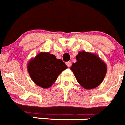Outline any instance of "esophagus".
I'll use <instances>...</instances> for the list:
<instances>
[{"label":"esophagus","instance_id":"esophagus-1","mask_svg":"<svg viewBox=\"0 0 125 125\" xmlns=\"http://www.w3.org/2000/svg\"><path fill=\"white\" fill-rule=\"evenodd\" d=\"M66 65H67V66L68 67H70L71 66V62H67Z\"/></svg>","mask_w":125,"mask_h":125}]
</instances>
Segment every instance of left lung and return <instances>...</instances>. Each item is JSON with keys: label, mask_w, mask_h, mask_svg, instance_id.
Listing matches in <instances>:
<instances>
[{"label": "left lung", "mask_w": 125, "mask_h": 125, "mask_svg": "<svg viewBox=\"0 0 125 125\" xmlns=\"http://www.w3.org/2000/svg\"><path fill=\"white\" fill-rule=\"evenodd\" d=\"M77 62L73 63L71 69L77 82L85 89H92L102 82L107 71L104 62L95 54L79 52L76 56Z\"/></svg>", "instance_id": "left-lung-1"}]
</instances>
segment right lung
<instances>
[{
    "instance_id": "1",
    "label": "right lung",
    "mask_w": 125,
    "mask_h": 125,
    "mask_svg": "<svg viewBox=\"0 0 125 125\" xmlns=\"http://www.w3.org/2000/svg\"><path fill=\"white\" fill-rule=\"evenodd\" d=\"M67 67L62 60L53 54L41 52L29 61L27 65L29 74L37 85L48 88L54 83L58 75Z\"/></svg>"
}]
</instances>
